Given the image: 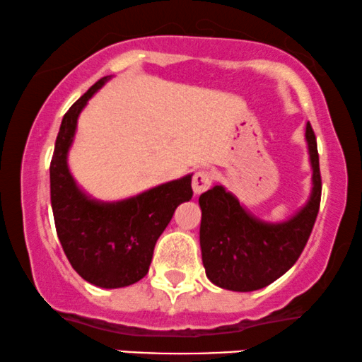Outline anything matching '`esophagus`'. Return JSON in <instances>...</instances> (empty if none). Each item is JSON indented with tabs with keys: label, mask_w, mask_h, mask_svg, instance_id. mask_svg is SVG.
I'll return each mask as SVG.
<instances>
[{
	"label": "esophagus",
	"mask_w": 362,
	"mask_h": 362,
	"mask_svg": "<svg viewBox=\"0 0 362 362\" xmlns=\"http://www.w3.org/2000/svg\"><path fill=\"white\" fill-rule=\"evenodd\" d=\"M210 185H212V173L209 170L195 172L194 178H192V189H194L195 195L204 194Z\"/></svg>",
	"instance_id": "obj_1"
}]
</instances>
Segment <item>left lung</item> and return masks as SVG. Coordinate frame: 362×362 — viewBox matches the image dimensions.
Here are the masks:
<instances>
[{
    "mask_svg": "<svg viewBox=\"0 0 362 362\" xmlns=\"http://www.w3.org/2000/svg\"><path fill=\"white\" fill-rule=\"evenodd\" d=\"M313 190L308 204L286 222H264L254 217L239 199L222 185L200 195V249L209 281L227 291L262 289L284 276L303 254L321 204V170L317 141L305 125Z\"/></svg>",
    "mask_w": 362,
    "mask_h": 362,
    "instance_id": "left-lung-1",
    "label": "left lung"
}]
</instances>
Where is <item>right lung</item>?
Returning a JSON list of instances; mask_svg holds the SVG:
<instances>
[{"instance_id": "right-lung-1", "label": "right lung", "mask_w": 362, "mask_h": 362, "mask_svg": "<svg viewBox=\"0 0 362 362\" xmlns=\"http://www.w3.org/2000/svg\"><path fill=\"white\" fill-rule=\"evenodd\" d=\"M108 80H98L63 117L49 165V194L59 244L71 267L93 286L117 289L147 276L158 237L194 192L192 175L118 202H98L76 185L68 168L76 122L86 102Z\"/></svg>"}]
</instances>
